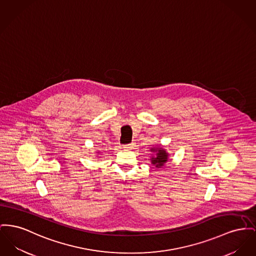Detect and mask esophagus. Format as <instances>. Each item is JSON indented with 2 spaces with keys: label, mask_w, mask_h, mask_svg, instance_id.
Returning <instances> with one entry per match:
<instances>
[{
  "label": "esophagus",
  "mask_w": 256,
  "mask_h": 256,
  "mask_svg": "<svg viewBox=\"0 0 256 256\" xmlns=\"http://www.w3.org/2000/svg\"><path fill=\"white\" fill-rule=\"evenodd\" d=\"M134 147H136L134 143H130V144H126V145H124V148L126 150H132V149H134Z\"/></svg>",
  "instance_id": "esophagus-1"
}]
</instances>
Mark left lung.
<instances>
[{"instance_id":"left-lung-1","label":"left lung","mask_w":256,"mask_h":256,"mask_svg":"<svg viewBox=\"0 0 256 256\" xmlns=\"http://www.w3.org/2000/svg\"><path fill=\"white\" fill-rule=\"evenodd\" d=\"M152 152H156V154L154 158H152V164H154L156 167L160 168L167 162V154L162 149H152Z\"/></svg>"}]
</instances>
